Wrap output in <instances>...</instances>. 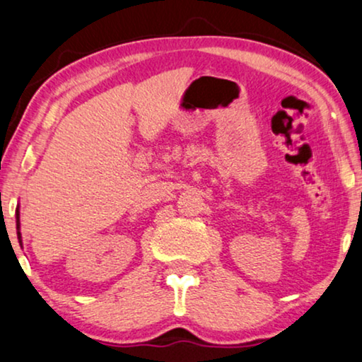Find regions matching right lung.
<instances>
[{"mask_svg": "<svg viewBox=\"0 0 362 362\" xmlns=\"http://www.w3.org/2000/svg\"><path fill=\"white\" fill-rule=\"evenodd\" d=\"M16 234H18V240L21 244V232H20V205L16 207Z\"/></svg>", "mask_w": 362, "mask_h": 362, "instance_id": "obj_1", "label": "right lung"}]
</instances>
